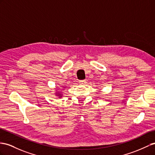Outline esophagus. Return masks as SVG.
Listing matches in <instances>:
<instances>
[{"instance_id": "esophagus-1", "label": "esophagus", "mask_w": 155, "mask_h": 155, "mask_svg": "<svg viewBox=\"0 0 155 155\" xmlns=\"http://www.w3.org/2000/svg\"><path fill=\"white\" fill-rule=\"evenodd\" d=\"M79 83H80V84L84 85V84H86V81L85 80H83V81H81L80 82H79Z\"/></svg>"}]
</instances>
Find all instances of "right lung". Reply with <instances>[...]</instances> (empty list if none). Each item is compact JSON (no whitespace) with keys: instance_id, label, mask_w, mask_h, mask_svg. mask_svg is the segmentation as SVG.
Listing matches in <instances>:
<instances>
[{"instance_id":"right-lung-1","label":"right lung","mask_w":155,"mask_h":155,"mask_svg":"<svg viewBox=\"0 0 155 155\" xmlns=\"http://www.w3.org/2000/svg\"><path fill=\"white\" fill-rule=\"evenodd\" d=\"M65 88V87H63V89H61V90H59V91H58V90H55V95L57 97H58L59 98H61L63 95H62V93L61 92L63 91V90H64Z\"/></svg>"}]
</instances>
